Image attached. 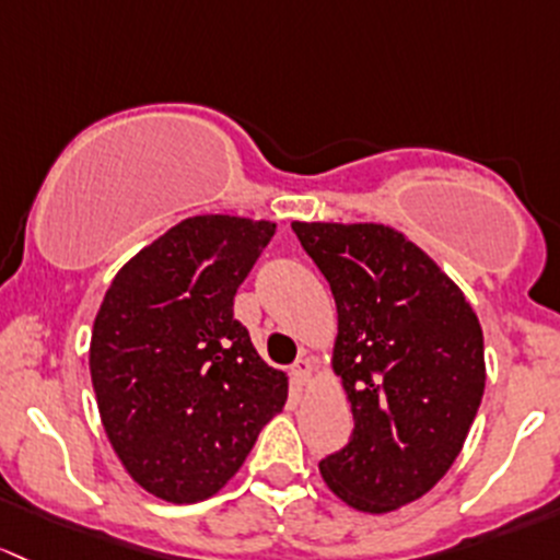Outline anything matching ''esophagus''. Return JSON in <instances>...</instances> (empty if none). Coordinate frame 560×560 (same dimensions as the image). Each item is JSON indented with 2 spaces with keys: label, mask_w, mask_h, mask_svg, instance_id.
<instances>
[{
  "label": "esophagus",
  "mask_w": 560,
  "mask_h": 560,
  "mask_svg": "<svg viewBox=\"0 0 560 560\" xmlns=\"http://www.w3.org/2000/svg\"><path fill=\"white\" fill-rule=\"evenodd\" d=\"M310 374H313V361H310V359H299L296 364L291 366L293 383L304 385V383H307V380H310Z\"/></svg>",
  "instance_id": "1"
}]
</instances>
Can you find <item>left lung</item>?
<instances>
[{
  "instance_id": "left-lung-1",
  "label": "left lung",
  "mask_w": 560,
  "mask_h": 560,
  "mask_svg": "<svg viewBox=\"0 0 560 560\" xmlns=\"http://www.w3.org/2000/svg\"><path fill=\"white\" fill-rule=\"evenodd\" d=\"M293 232L337 302L331 364L355 420L320 475L355 510H399L445 477L480 409V320L460 288L394 229L296 221Z\"/></svg>"
}]
</instances>
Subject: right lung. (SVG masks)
I'll use <instances>...</instances> for the list:
<instances>
[{"mask_svg":"<svg viewBox=\"0 0 560 560\" xmlns=\"http://www.w3.org/2000/svg\"><path fill=\"white\" fill-rule=\"evenodd\" d=\"M275 223L194 215L109 282L91 334V383L120 464L148 493L194 504L221 491L288 399L234 318V293Z\"/></svg>","mask_w":560,"mask_h":560,"instance_id":"right-lung-1","label":"right lung"}]
</instances>
